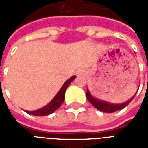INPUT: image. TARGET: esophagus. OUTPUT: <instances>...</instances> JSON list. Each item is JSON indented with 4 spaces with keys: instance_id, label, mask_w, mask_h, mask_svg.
I'll use <instances>...</instances> for the list:
<instances>
[{
    "instance_id": "1",
    "label": "esophagus",
    "mask_w": 148,
    "mask_h": 148,
    "mask_svg": "<svg viewBox=\"0 0 148 148\" xmlns=\"http://www.w3.org/2000/svg\"><path fill=\"white\" fill-rule=\"evenodd\" d=\"M77 75H85L86 74V71H85V70H83V69H81V70H79V71H77Z\"/></svg>"
}]
</instances>
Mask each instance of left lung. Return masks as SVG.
I'll return each mask as SVG.
<instances>
[{"instance_id":"8db88e82","label":"left lung","mask_w":148,"mask_h":148,"mask_svg":"<svg viewBox=\"0 0 148 148\" xmlns=\"http://www.w3.org/2000/svg\"><path fill=\"white\" fill-rule=\"evenodd\" d=\"M134 97H135V95L129 101H127V102L123 103V104H120V105H115V104H110V103L106 102V101H100V100L95 99L90 94L89 90H87L86 92L87 99L94 106V108H96L97 109H98L100 111L104 112H107V113H111V112L118 111V110H121V109L125 108L132 101Z\"/></svg>"}]
</instances>
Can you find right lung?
<instances>
[{
	"label": "right lung",
	"instance_id": "add662e5",
	"mask_svg": "<svg viewBox=\"0 0 148 148\" xmlns=\"http://www.w3.org/2000/svg\"><path fill=\"white\" fill-rule=\"evenodd\" d=\"M75 77H76L75 76H73V77H71L69 80L65 82L64 85L61 88V90H59L58 93H57V95L53 98V100L49 103L48 105H47V106H44L42 109H38V110H36V111H26V112L28 113V114L33 115V116H47V115L51 114L52 112L56 111L62 106V104L63 103V101H64L66 90L67 89V87L70 86L71 82L74 80Z\"/></svg>",
	"mask_w": 148,
	"mask_h": 148
}]
</instances>
